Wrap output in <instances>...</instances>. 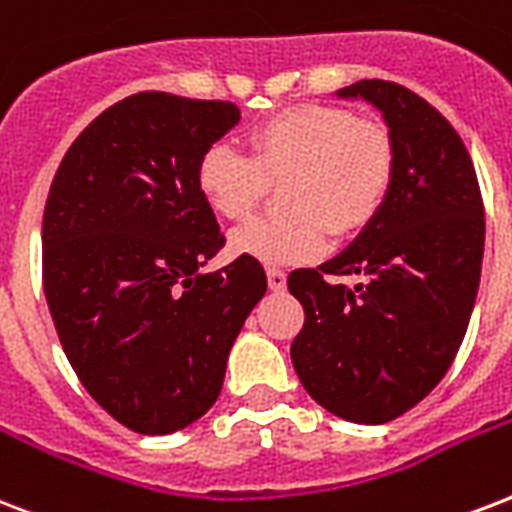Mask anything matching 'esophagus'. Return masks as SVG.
<instances>
[{
  "mask_svg": "<svg viewBox=\"0 0 512 512\" xmlns=\"http://www.w3.org/2000/svg\"><path fill=\"white\" fill-rule=\"evenodd\" d=\"M268 287H271L273 292H284V287H287V276H284V271L268 268Z\"/></svg>",
  "mask_w": 512,
  "mask_h": 512,
  "instance_id": "esophagus-1",
  "label": "esophagus"
}]
</instances>
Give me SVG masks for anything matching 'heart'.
<instances>
[{"mask_svg":"<svg viewBox=\"0 0 512 512\" xmlns=\"http://www.w3.org/2000/svg\"><path fill=\"white\" fill-rule=\"evenodd\" d=\"M247 155L209 147L198 190L225 220L255 212L282 185L284 217H255L233 230L230 249L263 265H300L325 255L327 230L354 236L376 220L392 190L397 152L389 128L343 107L306 104L255 126Z\"/></svg>","mask_w":512,"mask_h":512,"instance_id":"heart-1","label":"heart"}]
</instances>
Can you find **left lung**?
Listing matches in <instances>:
<instances>
[{"mask_svg":"<svg viewBox=\"0 0 512 512\" xmlns=\"http://www.w3.org/2000/svg\"><path fill=\"white\" fill-rule=\"evenodd\" d=\"M338 96L381 109L397 169L384 209L349 249L290 273L306 314L290 354L322 408L384 424L421 403L462 346L481 282L483 198L470 152L429 101L389 80H360Z\"/></svg>","mask_w":512,"mask_h":512,"instance_id":"8db88e82","label":"left lung"}]
</instances>
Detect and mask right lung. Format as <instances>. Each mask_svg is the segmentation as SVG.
<instances>
[{"instance_id": "obj_1", "label": "right lung", "mask_w": 512, "mask_h": 512, "mask_svg": "<svg viewBox=\"0 0 512 512\" xmlns=\"http://www.w3.org/2000/svg\"><path fill=\"white\" fill-rule=\"evenodd\" d=\"M239 117L230 101L134 93L74 139L50 185L42 284L58 341L88 395L142 435L212 408L268 287L244 255L198 273L225 247L198 161Z\"/></svg>"}]
</instances>
